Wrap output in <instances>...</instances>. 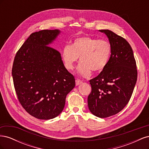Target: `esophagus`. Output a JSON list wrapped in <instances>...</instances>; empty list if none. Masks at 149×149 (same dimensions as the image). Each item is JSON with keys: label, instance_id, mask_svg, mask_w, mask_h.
Returning <instances> with one entry per match:
<instances>
[{"label": "esophagus", "instance_id": "1", "mask_svg": "<svg viewBox=\"0 0 149 149\" xmlns=\"http://www.w3.org/2000/svg\"><path fill=\"white\" fill-rule=\"evenodd\" d=\"M81 83H83L82 81H81L79 79H76V86H78V85H79L80 84H81Z\"/></svg>", "mask_w": 149, "mask_h": 149}]
</instances>
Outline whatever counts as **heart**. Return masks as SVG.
Returning a JSON list of instances; mask_svg holds the SVG:
<instances>
[{"label":"heart","instance_id":"b5f03b06","mask_svg":"<svg viewBox=\"0 0 149 149\" xmlns=\"http://www.w3.org/2000/svg\"><path fill=\"white\" fill-rule=\"evenodd\" d=\"M111 43L106 40H97L88 36L75 38L71 45H65L62 50V60L68 70H73L78 57L81 63L78 73L87 77L91 71H102L107 66L111 55Z\"/></svg>","mask_w":149,"mask_h":149}]
</instances>
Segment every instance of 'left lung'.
Here are the masks:
<instances>
[{"label": "left lung", "mask_w": 149, "mask_h": 149, "mask_svg": "<svg viewBox=\"0 0 149 149\" xmlns=\"http://www.w3.org/2000/svg\"><path fill=\"white\" fill-rule=\"evenodd\" d=\"M109 38L112 51L109 62L98 76L89 80L91 92L88 105L101 118L118 114L127 104L137 79L132 49L123 37L109 30H100Z\"/></svg>", "instance_id": "left-lung-1"}]
</instances>
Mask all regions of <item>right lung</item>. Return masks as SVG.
<instances>
[{"instance_id":"1","label":"right lung","mask_w":149,"mask_h":149,"mask_svg":"<svg viewBox=\"0 0 149 149\" xmlns=\"http://www.w3.org/2000/svg\"><path fill=\"white\" fill-rule=\"evenodd\" d=\"M59 30L31 33L18 50L12 74L20 104L35 118L48 120L63 110L75 79L64 66L60 53L49 46Z\"/></svg>"}]
</instances>
